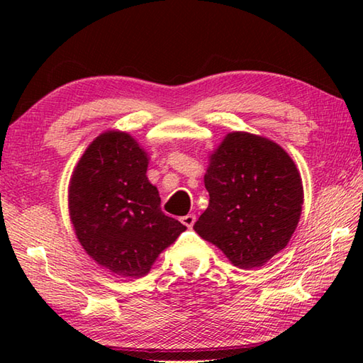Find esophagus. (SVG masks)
I'll return each mask as SVG.
<instances>
[{"label": "esophagus", "instance_id": "34e87169", "mask_svg": "<svg viewBox=\"0 0 363 363\" xmlns=\"http://www.w3.org/2000/svg\"><path fill=\"white\" fill-rule=\"evenodd\" d=\"M181 221H182L184 226H187L189 229H191V228H194V225H195L196 217H195L194 213H189V215H184V217L181 218Z\"/></svg>", "mask_w": 363, "mask_h": 363}]
</instances>
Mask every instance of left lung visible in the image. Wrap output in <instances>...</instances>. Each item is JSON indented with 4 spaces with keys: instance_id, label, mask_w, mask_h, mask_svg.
I'll use <instances>...</instances> for the list:
<instances>
[{
    "instance_id": "obj_1",
    "label": "left lung",
    "mask_w": 363,
    "mask_h": 363,
    "mask_svg": "<svg viewBox=\"0 0 363 363\" xmlns=\"http://www.w3.org/2000/svg\"><path fill=\"white\" fill-rule=\"evenodd\" d=\"M204 186L209 206L194 229L230 264L262 267L287 246L304 190L295 162L279 145L256 134L229 133L209 156Z\"/></svg>"
}]
</instances>
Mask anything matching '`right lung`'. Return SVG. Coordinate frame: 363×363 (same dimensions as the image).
Returning a JSON list of instances; mask_svg holds the SVG:
<instances>
[{
	"instance_id": "1",
	"label": "right lung",
	"mask_w": 363,
	"mask_h": 363,
	"mask_svg": "<svg viewBox=\"0 0 363 363\" xmlns=\"http://www.w3.org/2000/svg\"><path fill=\"white\" fill-rule=\"evenodd\" d=\"M148 154L133 135L106 130L84 151L68 186V212L81 246L120 277L150 273L187 228L160 209L146 177Z\"/></svg>"
}]
</instances>
